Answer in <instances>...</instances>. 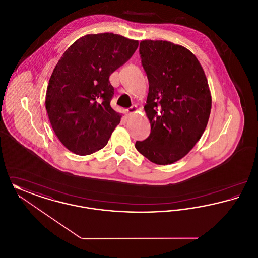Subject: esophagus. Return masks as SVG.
<instances>
[{"label":"esophagus","mask_w":258,"mask_h":258,"mask_svg":"<svg viewBox=\"0 0 258 258\" xmlns=\"http://www.w3.org/2000/svg\"><path fill=\"white\" fill-rule=\"evenodd\" d=\"M137 110V107L134 105V106H132V107H130V108H127L125 112H126V114H133V113H135Z\"/></svg>","instance_id":"34e87169"}]
</instances>
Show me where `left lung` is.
Returning a JSON list of instances; mask_svg holds the SVG:
<instances>
[{"label":"left lung","mask_w":258,"mask_h":258,"mask_svg":"<svg viewBox=\"0 0 258 258\" xmlns=\"http://www.w3.org/2000/svg\"><path fill=\"white\" fill-rule=\"evenodd\" d=\"M139 54L149 81L144 110L151 134L135 148L156 164H171L194 148L207 126L208 81L197 57L184 46L147 39L140 42Z\"/></svg>","instance_id":"1"}]
</instances>
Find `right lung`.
Instances as JSON below:
<instances>
[{"label":"right lung","mask_w":258,"mask_h":258,"mask_svg":"<svg viewBox=\"0 0 258 258\" xmlns=\"http://www.w3.org/2000/svg\"><path fill=\"white\" fill-rule=\"evenodd\" d=\"M137 47L138 40L103 33L80 37L62 54L50 77L45 108L55 135L71 152L86 156L107 144L122 117L110 106L109 76Z\"/></svg>","instance_id":"add662e5"}]
</instances>
